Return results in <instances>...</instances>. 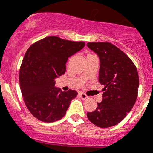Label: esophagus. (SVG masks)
<instances>
[{"label":"esophagus","instance_id":"obj_1","mask_svg":"<svg viewBox=\"0 0 153 153\" xmlns=\"http://www.w3.org/2000/svg\"><path fill=\"white\" fill-rule=\"evenodd\" d=\"M79 97H80V98L83 99V100H85L86 98H88V96H87L85 94H84V93H79Z\"/></svg>","mask_w":153,"mask_h":153}]
</instances>
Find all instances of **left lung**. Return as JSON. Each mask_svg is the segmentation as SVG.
I'll use <instances>...</instances> for the list:
<instances>
[{"instance_id":"1","label":"left lung","mask_w":153,"mask_h":153,"mask_svg":"<svg viewBox=\"0 0 153 153\" xmlns=\"http://www.w3.org/2000/svg\"><path fill=\"white\" fill-rule=\"evenodd\" d=\"M100 60L98 81L105 87L96 109L88 118L99 127H113L124 119L137 97L139 79L133 62L117 47L108 42L88 43Z\"/></svg>"}]
</instances>
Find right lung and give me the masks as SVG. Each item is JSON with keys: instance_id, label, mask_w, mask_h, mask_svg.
Returning <instances> with one entry per match:
<instances>
[{"instance_id": "right-lung-1", "label": "right lung", "mask_w": 153, "mask_h": 153, "mask_svg": "<svg viewBox=\"0 0 153 153\" xmlns=\"http://www.w3.org/2000/svg\"><path fill=\"white\" fill-rule=\"evenodd\" d=\"M84 42L48 36L29 48L19 71V84L26 107L39 120L51 123L62 119L76 91H62L55 80L65 72L68 59L79 51Z\"/></svg>"}]
</instances>
